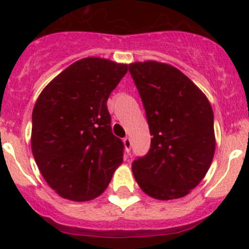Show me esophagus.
I'll list each match as a JSON object with an SVG mask.
<instances>
[{"label": "esophagus", "mask_w": 249, "mask_h": 249, "mask_svg": "<svg viewBox=\"0 0 249 249\" xmlns=\"http://www.w3.org/2000/svg\"><path fill=\"white\" fill-rule=\"evenodd\" d=\"M123 143H124V148H126L127 152H129L131 150V147H132V141L129 137H126L124 140H123Z\"/></svg>", "instance_id": "34e87169"}]
</instances>
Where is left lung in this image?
Wrapping results in <instances>:
<instances>
[{"instance_id": "obj_1", "label": "left lung", "mask_w": 249, "mask_h": 249, "mask_svg": "<svg viewBox=\"0 0 249 249\" xmlns=\"http://www.w3.org/2000/svg\"><path fill=\"white\" fill-rule=\"evenodd\" d=\"M145 109L150 149L132 163L140 188L158 200L188 195L215 154L213 112L204 92L169 64H129Z\"/></svg>"}]
</instances>
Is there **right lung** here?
Instances as JSON below:
<instances>
[{"label":"right lung","instance_id":"add662e5","mask_svg":"<svg viewBox=\"0 0 249 249\" xmlns=\"http://www.w3.org/2000/svg\"><path fill=\"white\" fill-rule=\"evenodd\" d=\"M127 64L90 58L75 61L40 92L32 113V152L45 181L61 197L89 201L101 195L123 160L113 136L109 93Z\"/></svg>","mask_w":249,"mask_h":249}]
</instances>
